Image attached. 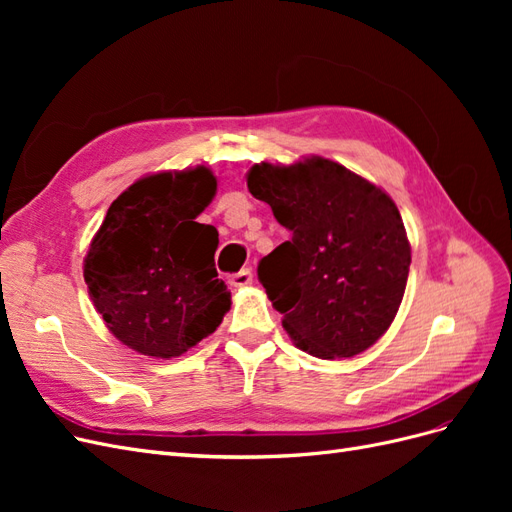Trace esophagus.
Returning <instances> with one entry per match:
<instances>
[{"instance_id": "1", "label": "esophagus", "mask_w": 512, "mask_h": 512, "mask_svg": "<svg viewBox=\"0 0 512 512\" xmlns=\"http://www.w3.org/2000/svg\"><path fill=\"white\" fill-rule=\"evenodd\" d=\"M228 284L235 286V288L250 286V284H252V271H250V269H241L239 273H232V275L228 277Z\"/></svg>"}]
</instances>
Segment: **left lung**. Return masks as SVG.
I'll return each mask as SVG.
<instances>
[{"label":"left lung","instance_id":"left-lung-1","mask_svg":"<svg viewBox=\"0 0 512 512\" xmlns=\"http://www.w3.org/2000/svg\"><path fill=\"white\" fill-rule=\"evenodd\" d=\"M247 188L290 232L258 262V280L294 344L318 359L374 346L391 327L410 271L391 196L324 158L254 164Z\"/></svg>","mask_w":512,"mask_h":512}]
</instances>
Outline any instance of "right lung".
<instances>
[{"mask_svg": "<svg viewBox=\"0 0 512 512\" xmlns=\"http://www.w3.org/2000/svg\"><path fill=\"white\" fill-rule=\"evenodd\" d=\"M218 181L205 166L138 179L108 207L85 256V282L121 344L173 359L220 327L230 292L218 280V230L196 218Z\"/></svg>", "mask_w": 512, "mask_h": 512, "instance_id": "obj_1", "label": "right lung"}]
</instances>
